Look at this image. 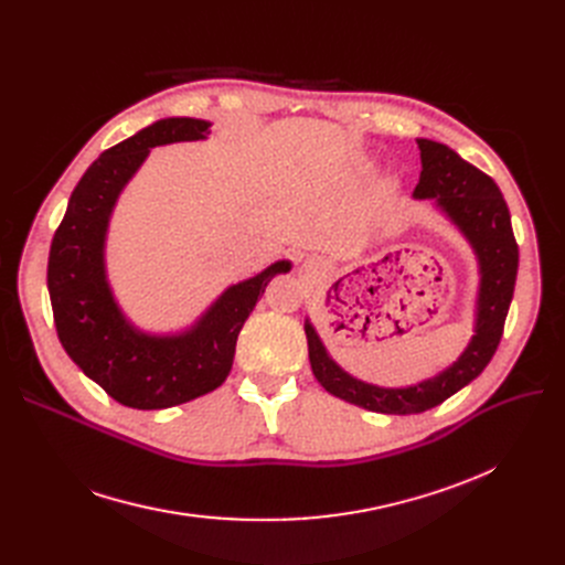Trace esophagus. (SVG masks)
<instances>
[{
  "label": "esophagus",
  "instance_id": "1",
  "mask_svg": "<svg viewBox=\"0 0 565 565\" xmlns=\"http://www.w3.org/2000/svg\"><path fill=\"white\" fill-rule=\"evenodd\" d=\"M307 267H311V260H307Z\"/></svg>",
  "mask_w": 565,
  "mask_h": 565
}]
</instances>
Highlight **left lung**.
Segmentation results:
<instances>
[{
	"mask_svg": "<svg viewBox=\"0 0 565 565\" xmlns=\"http://www.w3.org/2000/svg\"><path fill=\"white\" fill-rule=\"evenodd\" d=\"M417 143L422 175L414 199H435L439 211L460 228L479 258L477 322L469 345L435 377L412 387H377L345 373L328 354L309 318L305 322L316 380L332 396L382 414H419L437 407L483 373L503 334L520 260L509 205L492 178L462 160L449 146L433 139H417Z\"/></svg>",
	"mask_w": 565,
	"mask_h": 565,
	"instance_id": "obj_1",
	"label": "left lung"
}]
</instances>
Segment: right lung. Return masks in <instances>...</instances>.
<instances>
[{
  "mask_svg": "<svg viewBox=\"0 0 565 565\" xmlns=\"http://www.w3.org/2000/svg\"><path fill=\"white\" fill-rule=\"evenodd\" d=\"M207 135L211 124L201 118H162L107 148L79 178L52 237L47 290L58 341L86 377L126 407L164 409L217 390L265 286L290 270V260H277L228 286L190 330L178 334H146L116 305L105 270V241L118 194L151 148Z\"/></svg>",
  "mask_w": 565,
  "mask_h": 565,
  "instance_id": "1",
  "label": "right lung"
}]
</instances>
